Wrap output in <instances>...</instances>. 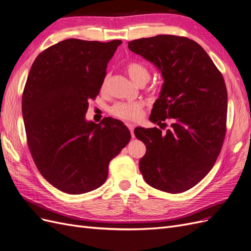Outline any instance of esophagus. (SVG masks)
I'll return each instance as SVG.
<instances>
[{"instance_id": "1", "label": "esophagus", "mask_w": 251, "mask_h": 251, "mask_svg": "<svg viewBox=\"0 0 251 251\" xmlns=\"http://www.w3.org/2000/svg\"><path fill=\"white\" fill-rule=\"evenodd\" d=\"M129 131H131V135H132V138H135V134H134V128H135V126L132 125V124H127L126 125Z\"/></svg>"}]
</instances>
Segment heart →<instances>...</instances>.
Masks as SVG:
<instances>
[{"label": "heart", "instance_id": "b5f03b06", "mask_svg": "<svg viewBox=\"0 0 251 251\" xmlns=\"http://www.w3.org/2000/svg\"><path fill=\"white\" fill-rule=\"evenodd\" d=\"M128 76L131 77L133 81L137 84L142 83L143 81H148L150 78L149 70L142 64L137 62L128 63L126 67ZM107 85V77L103 80L102 88H105ZM143 104L140 102H118L114 104L110 112L112 115L125 120H131L136 122L139 120L143 113Z\"/></svg>", "mask_w": 251, "mask_h": 251}]
</instances>
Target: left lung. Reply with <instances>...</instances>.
Segmentation results:
<instances>
[{
    "instance_id": "obj_1",
    "label": "left lung",
    "mask_w": 251,
    "mask_h": 251,
    "mask_svg": "<svg viewBox=\"0 0 251 251\" xmlns=\"http://www.w3.org/2000/svg\"><path fill=\"white\" fill-rule=\"evenodd\" d=\"M162 73L164 84L149 119L171 127H136L146 145L139 168L156 189L179 194L210 172L222 150L226 131L227 93L224 77L201 45L186 37L158 35L128 42Z\"/></svg>"
}]
</instances>
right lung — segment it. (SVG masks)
<instances>
[{"label": "right lung", "mask_w": 251, "mask_h": 251, "mask_svg": "<svg viewBox=\"0 0 251 251\" xmlns=\"http://www.w3.org/2000/svg\"><path fill=\"white\" fill-rule=\"evenodd\" d=\"M123 42L67 39L48 47L32 65L23 94L29 151L47 181L71 195L92 192L108 176L110 160L129 142L117 119L87 122L107 64Z\"/></svg>", "instance_id": "add662e5"}]
</instances>
